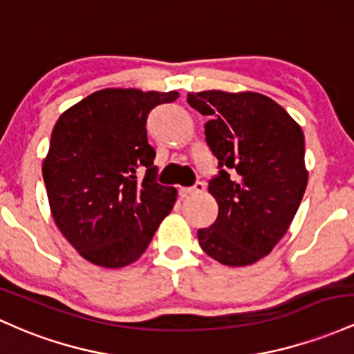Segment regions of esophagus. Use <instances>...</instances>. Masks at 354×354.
I'll return each mask as SVG.
<instances>
[{"label":"esophagus","instance_id":"1","mask_svg":"<svg viewBox=\"0 0 354 354\" xmlns=\"http://www.w3.org/2000/svg\"><path fill=\"white\" fill-rule=\"evenodd\" d=\"M205 190V184L202 180H197L196 185H192V187H182L178 190V194H180L182 197H187V196H192V194H201Z\"/></svg>","mask_w":354,"mask_h":354}]
</instances>
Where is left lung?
I'll return each mask as SVG.
<instances>
[{"label":"left lung","instance_id":"1","mask_svg":"<svg viewBox=\"0 0 354 354\" xmlns=\"http://www.w3.org/2000/svg\"><path fill=\"white\" fill-rule=\"evenodd\" d=\"M187 102L210 117L205 142L219 169L209 180L219 214L198 229V244L222 264L249 266L272 251L299 209L304 133L283 106L254 91H198Z\"/></svg>","mask_w":354,"mask_h":354}]
</instances>
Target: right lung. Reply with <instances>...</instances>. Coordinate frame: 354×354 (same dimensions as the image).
Returning a JSON list of instances; mask_svg holds the SVG:
<instances>
[{
    "instance_id": "add662e5",
    "label": "right lung",
    "mask_w": 354,
    "mask_h": 354,
    "mask_svg": "<svg viewBox=\"0 0 354 354\" xmlns=\"http://www.w3.org/2000/svg\"><path fill=\"white\" fill-rule=\"evenodd\" d=\"M177 98V91L105 88L58 118L43 180L58 229L90 263L132 264L176 204L177 190L157 182L147 120Z\"/></svg>"
}]
</instances>
